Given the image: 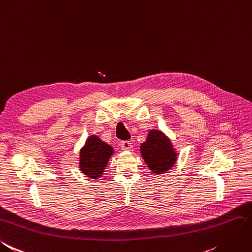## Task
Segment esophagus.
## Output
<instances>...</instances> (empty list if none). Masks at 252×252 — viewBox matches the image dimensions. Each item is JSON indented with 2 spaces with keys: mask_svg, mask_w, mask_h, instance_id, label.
Masks as SVG:
<instances>
[{
  "mask_svg": "<svg viewBox=\"0 0 252 252\" xmlns=\"http://www.w3.org/2000/svg\"><path fill=\"white\" fill-rule=\"evenodd\" d=\"M121 147L123 151H131L132 144L129 141H123L121 143Z\"/></svg>",
  "mask_w": 252,
  "mask_h": 252,
  "instance_id": "esophagus-1",
  "label": "esophagus"
}]
</instances>
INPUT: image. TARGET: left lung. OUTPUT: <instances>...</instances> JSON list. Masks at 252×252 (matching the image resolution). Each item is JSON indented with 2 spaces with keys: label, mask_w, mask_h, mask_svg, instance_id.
Instances as JSON below:
<instances>
[{
  "label": "left lung",
  "mask_w": 252,
  "mask_h": 252,
  "mask_svg": "<svg viewBox=\"0 0 252 252\" xmlns=\"http://www.w3.org/2000/svg\"><path fill=\"white\" fill-rule=\"evenodd\" d=\"M140 153L147 167L155 175H162L171 171L179 154L171 139L158 129L148 131L146 141L140 146Z\"/></svg>",
  "instance_id": "left-lung-1"
}]
</instances>
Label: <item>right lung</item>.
Masks as SVG:
<instances>
[{
	"label": "right lung",
	"instance_id": "obj_1",
	"mask_svg": "<svg viewBox=\"0 0 252 252\" xmlns=\"http://www.w3.org/2000/svg\"><path fill=\"white\" fill-rule=\"evenodd\" d=\"M113 154L114 148L111 145L101 141L97 135H89L79 151V171L91 179L100 178Z\"/></svg>",
	"mask_w": 252,
	"mask_h": 252
}]
</instances>
